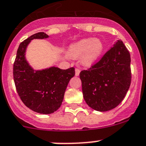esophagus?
<instances>
[{"instance_id": "esophagus-1", "label": "esophagus", "mask_w": 146, "mask_h": 146, "mask_svg": "<svg viewBox=\"0 0 146 146\" xmlns=\"http://www.w3.org/2000/svg\"><path fill=\"white\" fill-rule=\"evenodd\" d=\"M80 70L79 69H75V75L76 76H79L80 75Z\"/></svg>"}]
</instances>
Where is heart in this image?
I'll list each match as a JSON object with an SVG mask.
<instances>
[{
    "label": "heart",
    "mask_w": 146,
    "mask_h": 146,
    "mask_svg": "<svg viewBox=\"0 0 146 146\" xmlns=\"http://www.w3.org/2000/svg\"><path fill=\"white\" fill-rule=\"evenodd\" d=\"M104 43L98 38H85L72 43L68 47L67 53L72 58L81 57L83 65L90 66L96 64L102 56Z\"/></svg>",
    "instance_id": "heart-1"
}]
</instances>
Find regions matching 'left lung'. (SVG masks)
Masks as SVG:
<instances>
[{
    "instance_id": "left-lung-1",
    "label": "left lung",
    "mask_w": 146,
    "mask_h": 146,
    "mask_svg": "<svg viewBox=\"0 0 146 146\" xmlns=\"http://www.w3.org/2000/svg\"><path fill=\"white\" fill-rule=\"evenodd\" d=\"M130 54L121 40L115 42L98 63L80 72L86 104L98 111H107L122 101L131 82Z\"/></svg>"
}]
</instances>
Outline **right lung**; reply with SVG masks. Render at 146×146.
<instances>
[{
    "label": "right lung",
    "instance_id": "1",
    "mask_svg": "<svg viewBox=\"0 0 146 146\" xmlns=\"http://www.w3.org/2000/svg\"><path fill=\"white\" fill-rule=\"evenodd\" d=\"M44 33L31 35L21 42L14 64V80L22 102L29 109L42 114H50L59 109L69 80L74 77V67L61 69L50 66L34 69L26 58L29 44L35 39H47Z\"/></svg>",
    "mask_w": 146,
    "mask_h": 146
}]
</instances>
